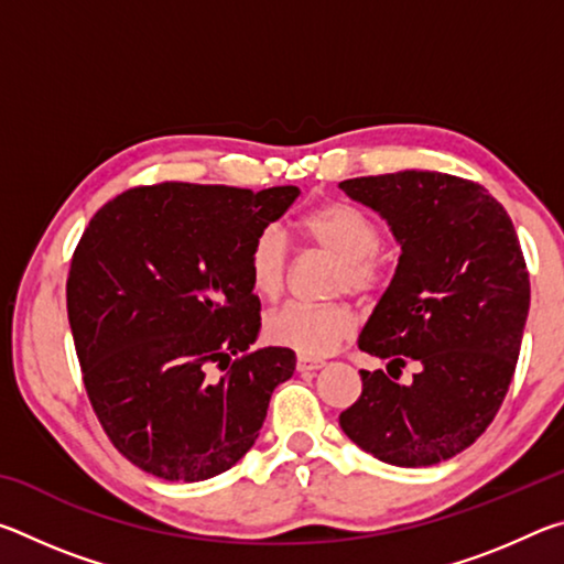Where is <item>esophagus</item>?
Here are the masks:
<instances>
[{"instance_id": "1", "label": "esophagus", "mask_w": 564, "mask_h": 564, "mask_svg": "<svg viewBox=\"0 0 564 564\" xmlns=\"http://www.w3.org/2000/svg\"><path fill=\"white\" fill-rule=\"evenodd\" d=\"M323 366H326V362L316 358H299V362H295L299 373H316V370H321Z\"/></svg>"}]
</instances>
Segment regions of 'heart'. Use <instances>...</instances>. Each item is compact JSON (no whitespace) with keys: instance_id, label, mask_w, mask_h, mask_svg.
Returning <instances> with one entry per match:
<instances>
[{"instance_id":"obj_1","label":"heart","mask_w":564,"mask_h":564,"mask_svg":"<svg viewBox=\"0 0 564 564\" xmlns=\"http://www.w3.org/2000/svg\"><path fill=\"white\" fill-rule=\"evenodd\" d=\"M301 236L321 253L340 263L338 289L366 295L378 283L376 253L383 241L380 226L362 208L343 202H326L305 212L299 221ZM248 275L253 291L263 299L281 295L289 279V243L281 228L269 226L256 236L248 251ZM356 321L346 305H285L265 318V340L293 350L301 358L330 356L352 336Z\"/></svg>"}]
</instances>
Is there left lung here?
<instances>
[{
    "label": "left lung",
    "instance_id": "left-lung-1",
    "mask_svg": "<svg viewBox=\"0 0 564 564\" xmlns=\"http://www.w3.org/2000/svg\"><path fill=\"white\" fill-rule=\"evenodd\" d=\"M386 218L400 259L358 348L405 366L408 386L360 370L340 413L360 451L427 467L470 447L508 393L530 311V279L505 208L480 184L441 171H398L338 184Z\"/></svg>",
    "mask_w": 564,
    "mask_h": 564
}]
</instances>
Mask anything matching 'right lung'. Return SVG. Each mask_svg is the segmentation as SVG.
Listing matches in <instances>:
<instances>
[{
	"mask_svg": "<svg viewBox=\"0 0 564 564\" xmlns=\"http://www.w3.org/2000/svg\"><path fill=\"white\" fill-rule=\"evenodd\" d=\"M299 186H139L76 246L66 311L94 413L144 473L198 482L251 451L295 352L251 350L261 301L248 251ZM212 365L225 373L207 376Z\"/></svg>",
	"mask_w": 564,
	"mask_h": 564,
	"instance_id": "obj_1",
	"label": "right lung"
}]
</instances>
